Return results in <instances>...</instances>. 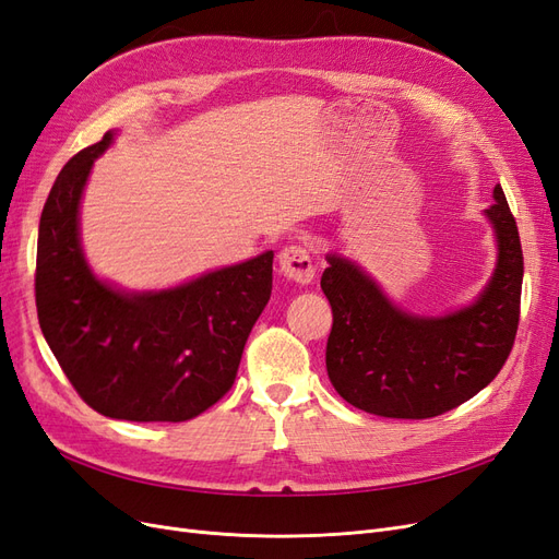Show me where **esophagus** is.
I'll list each match as a JSON object with an SVG mask.
<instances>
[{"instance_id":"esophagus-1","label":"esophagus","mask_w":559,"mask_h":559,"mask_svg":"<svg viewBox=\"0 0 559 559\" xmlns=\"http://www.w3.org/2000/svg\"><path fill=\"white\" fill-rule=\"evenodd\" d=\"M280 270L286 280L306 286L314 280L312 253L306 245H289L280 251Z\"/></svg>"}]
</instances>
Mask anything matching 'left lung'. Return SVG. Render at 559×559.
I'll list each match as a JSON object with an SVG mask.
<instances>
[{"mask_svg":"<svg viewBox=\"0 0 559 559\" xmlns=\"http://www.w3.org/2000/svg\"><path fill=\"white\" fill-rule=\"evenodd\" d=\"M487 210L499 242L492 282L473 306L445 317H411L361 270L329 257L321 292L331 302L329 380L354 408L394 419L443 415L492 382L520 324L522 245L501 186Z\"/></svg>","mask_w":559,"mask_h":559,"instance_id":"left-lung-1","label":"left lung"}]
</instances>
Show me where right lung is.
<instances>
[{
    "label": "right lung",
    "instance_id": "right-lung-1",
    "mask_svg": "<svg viewBox=\"0 0 559 559\" xmlns=\"http://www.w3.org/2000/svg\"><path fill=\"white\" fill-rule=\"evenodd\" d=\"M111 132L70 158L39 222L35 298L50 352L93 411L186 421L224 399L273 292V251L160 294H121L79 247V200Z\"/></svg>",
    "mask_w": 559,
    "mask_h": 559
}]
</instances>
